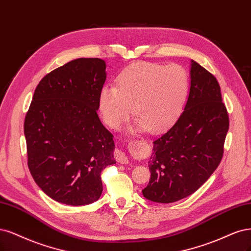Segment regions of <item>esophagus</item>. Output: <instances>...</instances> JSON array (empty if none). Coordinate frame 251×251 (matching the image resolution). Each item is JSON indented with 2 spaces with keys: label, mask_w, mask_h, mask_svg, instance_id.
I'll list each match as a JSON object with an SVG mask.
<instances>
[{
  "label": "esophagus",
  "mask_w": 251,
  "mask_h": 251,
  "mask_svg": "<svg viewBox=\"0 0 251 251\" xmlns=\"http://www.w3.org/2000/svg\"><path fill=\"white\" fill-rule=\"evenodd\" d=\"M115 159L122 164H127L128 163V158L127 155L123 151H119L117 150L115 151Z\"/></svg>",
  "instance_id": "1"
}]
</instances>
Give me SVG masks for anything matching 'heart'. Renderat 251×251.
I'll return each mask as SVG.
<instances>
[{
    "label": "heart",
    "instance_id": "1",
    "mask_svg": "<svg viewBox=\"0 0 251 251\" xmlns=\"http://www.w3.org/2000/svg\"><path fill=\"white\" fill-rule=\"evenodd\" d=\"M189 91V76L177 64L136 63L119 75L116 87L107 85L100 94L106 124L117 128L132 114L139 129L162 131L177 118Z\"/></svg>",
    "mask_w": 251,
    "mask_h": 251
}]
</instances>
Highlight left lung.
<instances>
[{
    "mask_svg": "<svg viewBox=\"0 0 251 251\" xmlns=\"http://www.w3.org/2000/svg\"><path fill=\"white\" fill-rule=\"evenodd\" d=\"M180 115L155 138L149 161L151 201L170 203L193 194L218 167L229 120L216 77L191 60L190 90Z\"/></svg>",
    "mask_w": 251,
    "mask_h": 251,
    "instance_id": "1",
    "label": "left lung"
}]
</instances>
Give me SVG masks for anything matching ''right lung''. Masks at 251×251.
Here are the masks:
<instances>
[{"instance_id": "right-lung-1", "label": "right lung", "mask_w": 251, "mask_h": 251, "mask_svg": "<svg viewBox=\"0 0 251 251\" xmlns=\"http://www.w3.org/2000/svg\"><path fill=\"white\" fill-rule=\"evenodd\" d=\"M106 62L79 58L39 82L25 118L28 166L51 200L70 205L97 201L100 174L115 164L113 135L98 115Z\"/></svg>"}]
</instances>
